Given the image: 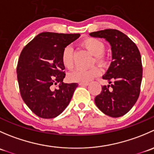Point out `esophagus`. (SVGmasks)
Returning a JSON list of instances; mask_svg holds the SVG:
<instances>
[{
	"label": "esophagus",
	"instance_id": "34e87169",
	"mask_svg": "<svg viewBox=\"0 0 154 154\" xmlns=\"http://www.w3.org/2000/svg\"><path fill=\"white\" fill-rule=\"evenodd\" d=\"M79 84H80V86H88V85L89 84V83H79Z\"/></svg>",
	"mask_w": 154,
	"mask_h": 154
}]
</instances>
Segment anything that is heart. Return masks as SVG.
Masks as SVG:
<instances>
[{
  "label": "heart",
  "mask_w": 154,
  "mask_h": 154,
  "mask_svg": "<svg viewBox=\"0 0 154 154\" xmlns=\"http://www.w3.org/2000/svg\"><path fill=\"white\" fill-rule=\"evenodd\" d=\"M82 45L87 51L94 56L93 63H96L100 66H105L107 63V59L103 54L105 45L101 41L95 38H85L82 42ZM61 60L63 66L68 69H72L74 67V51L71 46L68 45L63 48L61 54ZM100 74V69L97 66H93L89 69H77L68 75L71 81L77 83H88L94 77Z\"/></svg>",
  "instance_id": "heart-1"
}]
</instances>
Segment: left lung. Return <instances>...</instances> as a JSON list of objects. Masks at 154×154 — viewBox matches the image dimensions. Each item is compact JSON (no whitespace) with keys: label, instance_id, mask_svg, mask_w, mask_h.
<instances>
[{"label":"left lung","instance_id":"1","mask_svg":"<svg viewBox=\"0 0 154 154\" xmlns=\"http://www.w3.org/2000/svg\"><path fill=\"white\" fill-rule=\"evenodd\" d=\"M103 38L111 45L112 62L103 76L109 85L94 98L96 106L105 115L121 117L134 106L140 94L142 79L141 54L134 42L121 31L106 29L89 33Z\"/></svg>","mask_w":154,"mask_h":154}]
</instances>
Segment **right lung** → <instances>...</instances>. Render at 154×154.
I'll return each mask as SVG.
<instances>
[{
    "label": "right lung",
    "mask_w": 154,
    "mask_h": 154,
    "mask_svg": "<svg viewBox=\"0 0 154 154\" xmlns=\"http://www.w3.org/2000/svg\"><path fill=\"white\" fill-rule=\"evenodd\" d=\"M80 34L44 32L23 48L17 66L20 93L29 109L42 119H54L69 104L78 84L64 83L63 48ZM54 85H58L54 89Z\"/></svg>",
    "instance_id": "right-lung-1"
}]
</instances>
